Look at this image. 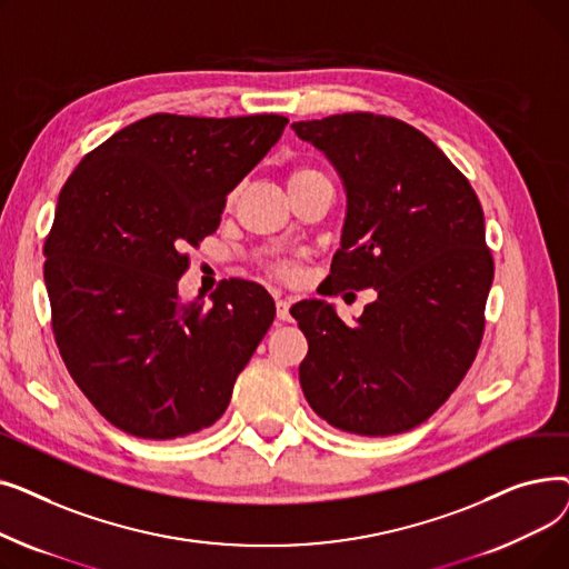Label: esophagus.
Returning a JSON list of instances; mask_svg holds the SVG:
<instances>
[{
    "instance_id": "34e87169",
    "label": "esophagus",
    "mask_w": 569,
    "mask_h": 569,
    "mask_svg": "<svg viewBox=\"0 0 569 569\" xmlns=\"http://www.w3.org/2000/svg\"><path fill=\"white\" fill-rule=\"evenodd\" d=\"M277 318L281 320V322H290L292 318H290V305L286 302V300H277Z\"/></svg>"
}]
</instances>
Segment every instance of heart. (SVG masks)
I'll list each match as a JSON object with an SVG mask.
<instances>
[{
  "mask_svg": "<svg viewBox=\"0 0 569 569\" xmlns=\"http://www.w3.org/2000/svg\"><path fill=\"white\" fill-rule=\"evenodd\" d=\"M311 174H320V172H316L313 168H295V170L290 172V177H288V184L297 182V179H305V177H311ZM277 274H279V277H290V274H292V269H290V264H277Z\"/></svg>",
  "mask_w": 569,
  "mask_h": 569,
  "instance_id": "b5f03b06",
  "label": "heart"
}]
</instances>
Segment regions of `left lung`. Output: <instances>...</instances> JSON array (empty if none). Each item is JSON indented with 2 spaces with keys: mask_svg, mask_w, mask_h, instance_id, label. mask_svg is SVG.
<instances>
[{
  "mask_svg": "<svg viewBox=\"0 0 569 569\" xmlns=\"http://www.w3.org/2000/svg\"><path fill=\"white\" fill-rule=\"evenodd\" d=\"M339 170L348 214L330 295L376 288L348 327L332 305L297 302L309 341L300 385L332 427L395 436L427 422L485 337L493 258L463 172L415 127L373 112L295 122Z\"/></svg>",
  "mask_w": 569,
  "mask_h": 569,
  "instance_id": "left-lung-1",
  "label": "left lung"
}]
</instances>
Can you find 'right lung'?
<instances>
[{
  "label": "right lung",
  "mask_w": 569,
  "mask_h": 569,
  "mask_svg": "<svg viewBox=\"0 0 569 569\" xmlns=\"http://www.w3.org/2000/svg\"><path fill=\"white\" fill-rule=\"evenodd\" d=\"M283 114L157 112L92 149L59 191L46 288L59 355L106 420L170 440L212 427L274 320L251 281L182 302L184 249L217 232L228 193L281 138Z\"/></svg>",
  "instance_id": "1"
}]
</instances>
